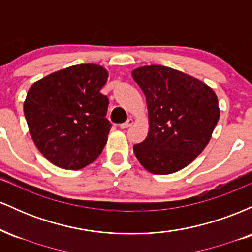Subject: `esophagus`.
I'll return each mask as SVG.
<instances>
[{"instance_id":"esophagus-1","label":"esophagus","mask_w":252,"mask_h":252,"mask_svg":"<svg viewBox=\"0 0 252 252\" xmlns=\"http://www.w3.org/2000/svg\"><path fill=\"white\" fill-rule=\"evenodd\" d=\"M132 123H134V120H132L131 117L130 118H128V120H126V123H122L120 126V128L121 129H128L129 126H132Z\"/></svg>"}]
</instances>
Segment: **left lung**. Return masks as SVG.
Wrapping results in <instances>:
<instances>
[{
  "label": "left lung",
  "instance_id": "left-lung-1",
  "mask_svg": "<svg viewBox=\"0 0 252 252\" xmlns=\"http://www.w3.org/2000/svg\"><path fill=\"white\" fill-rule=\"evenodd\" d=\"M148 108L149 130L134 153L148 172H179L195 160L212 137L220 110L212 88L184 72L161 65L131 72Z\"/></svg>",
  "mask_w": 252,
  "mask_h": 252
}]
</instances>
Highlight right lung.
Returning <instances> with one entry per match:
<instances>
[{
	"mask_svg": "<svg viewBox=\"0 0 252 252\" xmlns=\"http://www.w3.org/2000/svg\"><path fill=\"white\" fill-rule=\"evenodd\" d=\"M109 73L96 63L53 72L31 86L24 112L40 153L63 169H82L100 155L111 124L100 94Z\"/></svg>",
	"mask_w": 252,
	"mask_h": 252,
	"instance_id": "right-lung-1",
	"label": "right lung"
}]
</instances>
